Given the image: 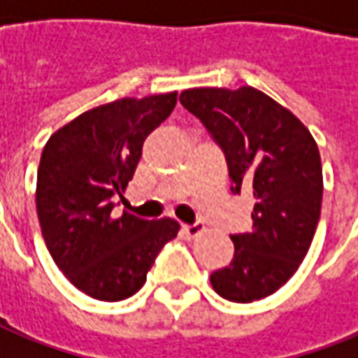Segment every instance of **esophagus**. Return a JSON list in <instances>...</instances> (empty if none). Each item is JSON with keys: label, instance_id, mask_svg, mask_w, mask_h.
Returning <instances> with one entry per match:
<instances>
[{"label": "esophagus", "instance_id": "1", "mask_svg": "<svg viewBox=\"0 0 358 358\" xmlns=\"http://www.w3.org/2000/svg\"><path fill=\"white\" fill-rule=\"evenodd\" d=\"M182 229H184V233H186L188 237H196V235H199V233L203 231V225L196 221V223H192V225H184Z\"/></svg>", "mask_w": 358, "mask_h": 358}]
</instances>
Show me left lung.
Instances as JSON below:
<instances>
[{
	"label": "left lung",
	"instance_id": "obj_1",
	"mask_svg": "<svg viewBox=\"0 0 358 358\" xmlns=\"http://www.w3.org/2000/svg\"><path fill=\"white\" fill-rule=\"evenodd\" d=\"M180 103L223 150L231 192L255 198L252 231L231 235L233 261L211 274V286L229 301L262 300L290 280L312 245L323 198L317 145L292 111L250 86L194 87Z\"/></svg>",
	"mask_w": 358,
	"mask_h": 358
}]
</instances>
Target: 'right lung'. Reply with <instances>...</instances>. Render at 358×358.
<instances>
[{
    "label": "right lung",
    "instance_id": "add662e5",
    "mask_svg": "<svg viewBox=\"0 0 358 358\" xmlns=\"http://www.w3.org/2000/svg\"><path fill=\"white\" fill-rule=\"evenodd\" d=\"M176 92L123 97L78 115L46 141L36 172V215L46 249L78 290L101 301L137 294L178 221L113 213L145 138L176 106Z\"/></svg>",
    "mask_w": 358,
    "mask_h": 358
}]
</instances>
